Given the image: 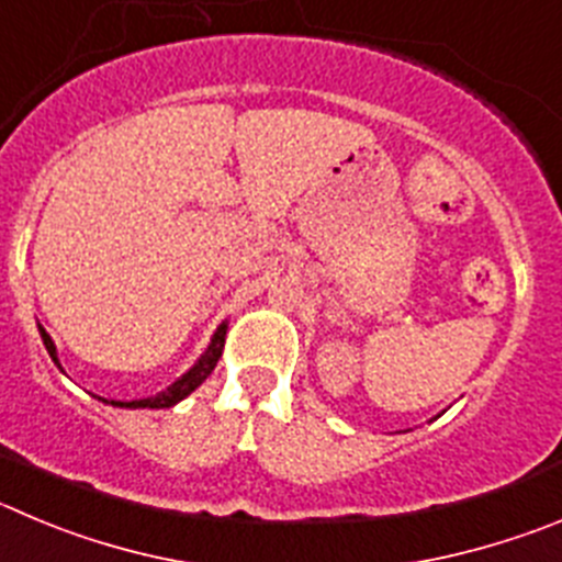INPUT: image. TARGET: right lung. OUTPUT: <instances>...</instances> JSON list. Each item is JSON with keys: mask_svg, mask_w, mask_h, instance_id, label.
Returning <instances> with one entry per match:
<instances>
[{"mask_svg": "<svg viewBox=\"0 0 562 562\" xmlns=\"http://www.w3.org/2000/svg\"><path fill=\"white\" fill-rule=\"evenodd\" d=\"M38 329H41V338H44L46 352H49V358L57 363L55 344H52V338H49V335H46L44 327H38ZM224 335H227V327H224V324H222V327H218V333L213 335V344L207 346V352H204L202 358H199V363L193 366V369L188 371V374H182L180 380H177L171 387H166V391L157 393V396H151V400L113 402V405H119V407H149V411H162V407H171V405H177V402H182L188 396V393L196 391V387L202 385L204 380H207L210 371L216 369L218 358H222V349H224Z\"/></svg>", "mask_w": 562, "mask_h": 562, "instance_id": "right-lung-1", "label": "right lung"}]
</instances>
